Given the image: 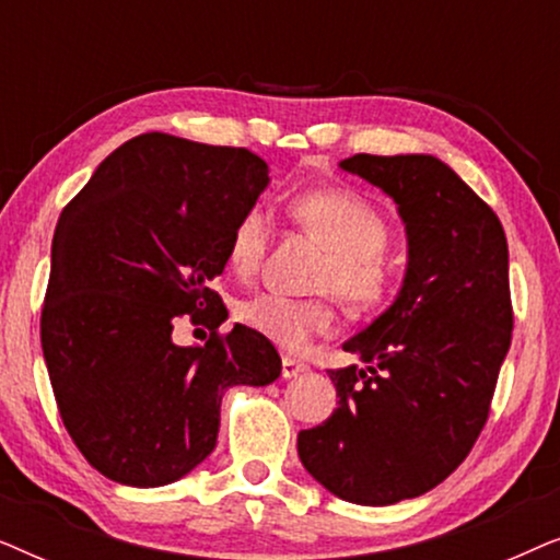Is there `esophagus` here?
Returning <instances> with one entry per match:
<instances>
[{
    "mask_svg": "<svg viewBox=\"0 0 560 560\" xmlns=\"http://www.w3.org/2000/svg\"><path fill=\"white\" fill-rule=\"evenodd\" d=\"M308 372V364L298 362L293 357H282V377L290 380V377H298V374Z\"/></svg>",
    "mask_w": 560,
    "mask_h": 560,
    "instance_id": "34e87169",
    "label": "esophagus"
}]
</instances>
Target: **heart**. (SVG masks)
<instances>
[{"label": "heart", "instance_id": "obj_1", "mask_svg": "<svg viewBox=\"0 0 560 560\" xmlns=\"http://www.w3.org/2000/svg\"><path fill=\"white\" fill-rule=\"evenodd\" d=\"M290 213L328 249V262L316 278V293L336 295L354 316L380 308L393 295L400 267L387 255L389 224L374 206L354 190H305L290 201ZM270 244V219L255 203L240 213L226 240V262L236 278L249 280L265 262ZM234 316L249 331L275 347L303 354L316 339L336 331L339 316L328 298L293 301L259 293L236 303Z\"/></svg>", "mask_w": 560, "mask_h": 560}]
</instances>
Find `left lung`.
I'll use <instances>...</instances> for the list:
<instances>
[{"label":"left lung","mask_w":560,"mask_h":560,"mask_svg":"<svg viewBox=\"0 0 560 560\" xmlns=\"http://www.w3.org/2000/svg\"><path fill=\"white\" fill-rule=\"evenodd\" d=\"M341 167L395 198L410 262L397 301L343 343L366 370H328L339 408L298 433V456L341 500L395 504L441 485L487 425L515 324L508 240L439 158L359 152Z\"/></svg>","instance_id":"1"}]
</instances>
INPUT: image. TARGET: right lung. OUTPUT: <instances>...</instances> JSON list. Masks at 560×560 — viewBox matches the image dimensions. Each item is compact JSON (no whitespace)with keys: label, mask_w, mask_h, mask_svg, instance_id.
<instances>
[{"label":"right lung","mask_w":560,"mask_h":560,"mask_svg":"<svg viewBox=\"0 0 560 560\" xmlns=\"http://www.w3.org/2000/svg\"><path fill=\"white\" fill-rule=\"evenodd\" d=\"M267 163L148 132L121 144L66 203L52 234L40 343L68 435L106 479L160 487L217 446L221 397L280 377L270 341L236 324L213 280ZM180 317L212 334L178 348Z\"/></svg>","instance_id":"1"}]
</instances>
